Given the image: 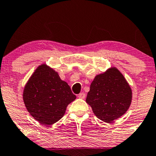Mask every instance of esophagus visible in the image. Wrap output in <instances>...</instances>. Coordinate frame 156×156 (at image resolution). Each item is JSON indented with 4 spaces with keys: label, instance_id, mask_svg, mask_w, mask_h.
I'll return each mask as SVG.
<instances>
[{
    "label": "esophagus",
    "instance_id": "esophagus-1",
    "mask_svg": "<svg viewBox=\"0 0 156 156\" xmlns=\"http://www.w3.org/2000/svg\"><path fill=\"white\" fill-rule=\"evenodd\" d=\"M85 97H86V94H85L84 93H80V94L78 95V97L80 98V99H84Z\"/></svg>",
    "mask_w": 156,
    "mask_h": 156
}]
</instances>
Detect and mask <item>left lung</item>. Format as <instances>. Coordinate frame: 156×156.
<instances>
[{"label": "left lung", "mask_w": 156, "mask_h": 156, "mask_svg": "<svg viewBox=\"0 0 156 156\" xmlns=\"http://www.w3.org/2000/svg\"><path fill=\"white\" fill-rule=\"evenodd\" d=\"M131 100L132 90L129 84L116 67H112L95 76L86 102L98 119L112 123L127 112Z\"/></svg>", "instance_id": "8db88e82"}]
</instances>
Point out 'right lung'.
<instances>
[{
  "mask_svg": "<svg viewBox=\"0 0 156 156\" xmlns=\"http://www.w3.org/2000/svg\"><path fill=\"white\" fill-rule=\"evenodd\" d=\"M76 98L67 83L46 64L38 66L23 93L27 112L35 120L45 125H52L62 118L68 104Z\"/></svg>",
  "mask_w": 156,
  "mask_h": 156,
  "instance_id": "1",
  "label": "right lung"
}]
</instances>
